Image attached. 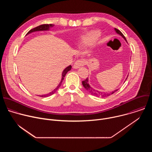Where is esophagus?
Instances as JSON below:
<instances>
[{"mask_svg": "<svg viewBox=\"0 0 152 152\" xmlns=\"http://www.w3.org/2000/svg\"><path fill=\"white\" fill-rule=\"evenodd\" d=\"M84 65H85L84 61H83V60H77L73 65V68L75 69H77L80 68L82 66H83Z\"/></svg>", "mask_w": 152, "mask_h": 152, "instance_id": "1", "label": "esophagus"}]
</instances>
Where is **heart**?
I'll return each mask as SVG.
<instances>
[{"label": "heart", "mask_w": 152, "mask_h": 152, "mask_svg": "<svg viewBox=\"0 0 152 152\" xmlns=\"http://www.w3.org/2000/svg\"><path fill=\"white\" fill-rule=\"evenodd\" d=\"M99 35V34L96 32H93L91 33H88L85 35L83 36L80 41V45L82 46H88L94 42V39Z\"/></svg>", "instance_id": "b5f03b06"}]
</instances>
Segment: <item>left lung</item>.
<instances>
[{"mask_svg": "<svg viewBox=\"0 0 152 152\" xmlns=\"http://www.w3.org/2000/svg\"><path fill=\"white\" fill-rule=\"evenodd\" d=\"M114 30H115V32H116L117 34H118V35H120V36H121V37L126 40V41L127 42V40H126V38H125V37H124V35L121 33V31H120L118 29H116V28H114ZM127 77H128V76H127L126 80L127 79ZM82 85H83V87L85 88V89L86 91H88L91 94H92V95H93V96H97V97H106V96H110V95L114 94L115 91H117L118 90V89H117V90H114V91H112V92L108 93H107L102 92V91L96 90L94 89L93 88H92L91 86L90 85L89 82H88V78H86L85 80L82 81Z\"/></svg>", "mask_w": 152, "mask_h": 152, "instance_id": "obj_1", "label": "left lung"}]
</instances>
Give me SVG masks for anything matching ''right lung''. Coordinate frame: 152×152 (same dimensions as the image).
Segmentation results:
<instances>
[{
	"instance_id": "obj_1",
	"label": "right lung",
	"mask_w": 152,
	"mask_h": 152,
	"mask_svg": "<svg viewBox=\"0 0 152 152\" xmlns=\"http://www.w3.org/2000/svg\"><path fill=\"white\" fill-rule=\"evenodd\" d=\"M53 26H54V25H52V24H49V25L46 24V25H39V26H37V27H36V28H34V29L30 30V31L27 33L26 35H28V34H31V33H32V32H34L49 31V30H50V28H52L53 27ZM71 69H72V66L70 65L69 66L67 67L66 69H65L63 70V72H62V78H61V82H60V83L58 84V85L55 88V89H54L52 91L50 92V93H48V94H43V95H38V96H40V97H48V96H51V95L53 94L57 91V90H58V88L60 87L61 84H62V81H63V80H64L65 76H66L67 73L69 71H70V70H71Z\"/></svg>"
}]
</instances>
